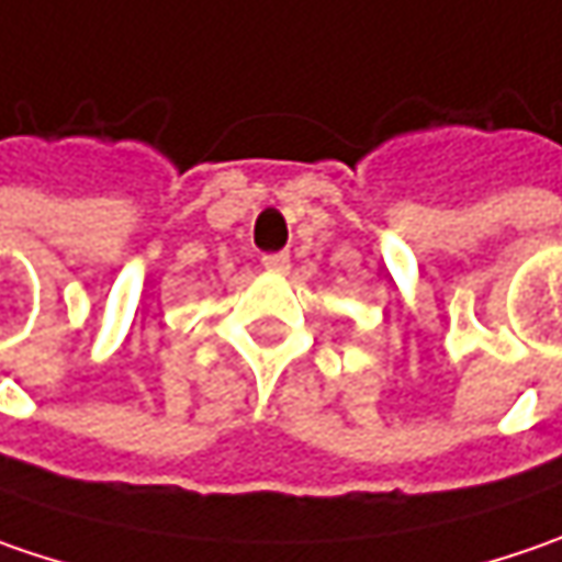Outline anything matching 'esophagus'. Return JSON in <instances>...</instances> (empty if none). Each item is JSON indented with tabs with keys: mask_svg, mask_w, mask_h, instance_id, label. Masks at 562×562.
I'll return each mask as SVG.
<instances>
[{
	"mask_svg": "<svg viewBox=\"0 0 562 562\" xmlns=\"http://www.w3.org/2000/svg\"><path fill=\"white\" fill-rule=\"evenodd\" d=\"M260 263H263L267 270H273V273H285V270H289V255H285V251H273V255L260 257Z\"/></svg>",
	"mask_w": 562,
	"mask_h": 562,
	"instance_id": "34e87169",
	"label": "esophagus"
}]
</instances>
